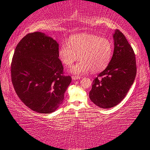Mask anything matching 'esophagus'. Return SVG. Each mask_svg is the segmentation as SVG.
I'll return each mask as SVG.
<instances>
[{"label": "esophagus", "mask_w": 150, "mask_h": 150, "mask_svg": "<svg viewBox=\"0 0 150 150\" xmlns=\"http://www.w3.org/2000/svg\"><path fill=\"white\" fill-rule=\"evenodd\" d=\"M80 78H81V76H75V75L72 76V79H73V80H77V79H79Z\"/></svg>", "instance_id": "34e87169"}]
</instances>
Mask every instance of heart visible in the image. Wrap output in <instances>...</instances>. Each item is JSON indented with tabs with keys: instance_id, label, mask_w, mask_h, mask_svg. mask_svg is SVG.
I'll list each match as a JSON object with an SVG mask.
<instances>
[{
	"instance_id": "obj_1",
	"label": "heart",
	"mask_w": 150,
	"mask_h": 150,
	"mask_svg": "<svg viewBox=\"0 0 150 150\" xmlns=\"http://www.w3.org/2000/svg\"><path fill=\"white\" fill-rule=\"evenodd\" d=\"M113 53L110 40L91 34L71 35L67 43L63 44L58 50V57L63 65L71 66L76 60L79 62L71 67V72L81 75L91 71L98 73L106 69Z\"/></svg>"
}]
</instances>
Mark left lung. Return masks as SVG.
<instances>
[{"mask_svg": "<svg viewBox=\"0 0 150 150\" xmlns=\"http://www.w3.org/2000/svg\"><path fill=\"white\" fill-rule=\"evenodd\" d=\"M115 50L106 69L93 81L89 92L91 101L103 108L115 106L122 100L136 75L135 54L125 35L116 30Z\"/></svg>", "mask_w": 150, "mask_h": 150, "instance_id": "obj_1", "label": "left lung"}]
</instances>
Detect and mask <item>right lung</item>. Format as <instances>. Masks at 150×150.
<instances>
[{"instance_id": "1", "label": "right lung", "mask_w": 150, "mask_h": 150, "mask_svg": "<svg viewBox=\"0 0 150 150\" xmlns=\"http://www.w3.org/2000/svg\"><path fill=\"white\" fill-rule=\"evenodd\" d=\"M59 44L42 32L19 42L11 63V79L18 96L32 110L49 114L63 103L71 82L58 57Z\"/></svg>"}]
</instances>
